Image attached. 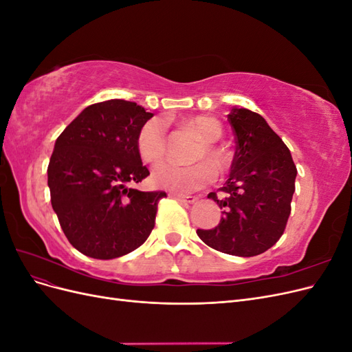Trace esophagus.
<instances>
[{
    "label": "esophagus",
    "instance_id": "1",
    "mask_svg": "<svg viewBox=\"0 0 352 352\" xmlns=\"http://www.w3.org/2000/svg\"><path fill=\"white\" fill-rule=\"evenodd\" d=\"M168 197L173 198V199H177L180 202H186V204H192V202L197 201V197H194V195H182V194L172 192Z\"/></svg>",
    "mask_w": 352,
    "mask_h": 352
}]
</instances>
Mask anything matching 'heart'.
<instances>
[{"label":"heart","instance_id":"obj_1","mask_svg":"<svg viewBox=\"0 0 352 352\" xmlns=\"http://www.w3.org/2000/svg\"><path fill=\"white\" fill-rule=\"evenodd\" d=\"M186 126L194 127L201 135L202 145L194 155L195 162L199 160H208L190 166H179L176 163H162L157 164L151 173L153 184L158 188H163L173 192H192L202 186L211 184L216 179L217 170L225 166V154L214 144L221 136V124L208 116H195L185 120ZM136 148L141 158L145 163H157L166 155L167 151V131L166 124L160 119L146 120L138 131ZM212 165L215 166L212 167Z\"/></svg>","mask_w":352,"mask_h":352}]
</instances>
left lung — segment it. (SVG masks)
I'll return each mask as SVG.
<instances>
[{"label": "left lung", "mask_w": 352, "mask_h": 352, "mask_svg": "<svg viewBox=\"0 0 352 352\" xmlns=\"http://www.w3.org/2000/svg\"><path fill=\"white\" fill-rule=\"evenodd\" d=\"M228 120L236 150L221 197L210 192L223 208L219 226L198 229L201 241L220 252L254 257L283 235L291 214L296 167L291 151L263 117L233 107Z\"/></svg>", "instance_id": "1"}]
</instances>
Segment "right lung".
<instances>
[{"label": "right lung", "instance_id": "add662e5", "mask_svg": "<svg viewBox=\"0 0 352 352\" xmlns=\"http://www.w3.org/2000/svg\"><path fill=\"white\" fill-rule=\"evenodd\" d=\"M151 117L136 102L109 100L85 109L57 138L48 164L51 206L69 242L88 257H122L154 229L166 192L129 186L150 175L136 135Z\"/></svg>", "mask_w": 352, "mask_h": 352}]
</instances>
